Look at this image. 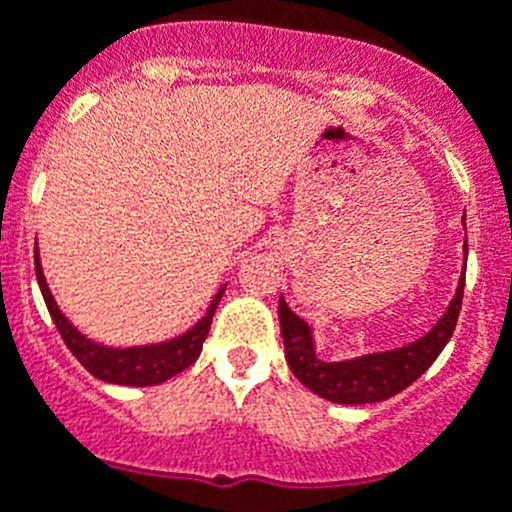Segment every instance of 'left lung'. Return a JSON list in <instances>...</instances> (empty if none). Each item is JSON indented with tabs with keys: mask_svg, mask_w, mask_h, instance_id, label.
<instances>
[{
	"mask_svg": "<svg viewBox=\"0 0 512 512\" xmlns=\"http://www.w3.org/2000/svg\"><path fill=\"white\" fill-rule=\"evenodd\" d=\"M463 227H466V214H463ZM466 261L468 243H463V269H466ZM463 285H466V274H460L453 301L424 337L408 342L403 348L363 353V356L345 358V361H322L319 358L314 329L308 327V322H303L301 316L293 314L280 295V332L285 340L287 366L293 369L298 382L306 384L308 390L329 403L366 405L395 398L437 361L447 340L453 337L460 303H463Z\"/></svg>",
	"mask_w": 512,
	"mask_h": 512,
	"instance_id": "8db88e82",
	"label": "left lung"
}]
</instances>
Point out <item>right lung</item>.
I'll return each mask as SVG.
<instances>
[{
  "mask_svg": "<svg viewBox=\"0 0 512 512\" xmlns=\"http://www.w3.org/2000/svg\"><path fill=\"white\" fill-rule=\"evenodd\" d=\"M36 280L41 287V295H44V303L52 314L54 324H57L59 335L65 340V345L70 348L75 358L83 363V369L91 371L96 379L109 384H125V387H154V384H162L167 379H172L175 374L185 371L190 363L201 356V348H204V340L211 329V319H214V311H217L219 301H222V293L225 287L222 285L211 298L206 314L198 319L190 329H185L183 335L172 337V340L164 342H149V345H133V348H109V345H101L94 342L91 337H86L83 332H78L70 319L62 314V308L54 301L52 290H49V282L44 277V269H41V259H38V246H36Z\"/></svg>",
  "mask_w": 512,
  "mask_h": 512,
  "instance_id": "obj_1",
  "label": "right lung"
}]
</instances>
